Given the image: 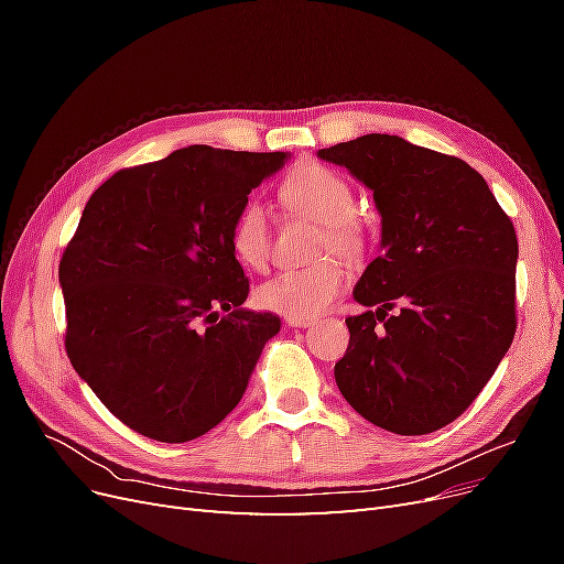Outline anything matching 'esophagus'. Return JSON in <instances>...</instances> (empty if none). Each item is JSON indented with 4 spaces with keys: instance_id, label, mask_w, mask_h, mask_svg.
<instances>
[{
    "instance_id": "esophagus-1",
    "label": "esophagus",
    "mask_w": 564,
    "mask_h": 564,
    "mask_svg": "<svg viewBox=\"0 0 564 564\" xmlns=\"http://www.w3.org/2000/svg\"><path fill=\"white\" fill-rule=\"evenodd\" d=\"M284 324L292 329H305V327H311L313 319L311 317H284Z\"/></svg>"
}]
</instances>
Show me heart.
<instances>
[{
    "mask_svg": "<svg viewBox=\"0 0 564 564\" xmlns=\"http://www.w3.org/2000/svg\"><path fill=\"white\" fill-rule=\"evenodd\" d=\"M286 209L305 214L322 226L319 253L336 251L346 259L362 253L365 230L357 224L355 191L334 169L305 162L289 174L280 187ZM230 249L247 268L261 270L270 259V224L259 199L245 202L230 226ZM346 270L336 259H322L308 268L282 270L259 286L263 308L286 317H317L340 294Z\"/></svg>",
    "mask_w": 564,
    "mask_h": 564,
    "instance_id": "obj_1",
    "label": "heart"
}]
</instances>
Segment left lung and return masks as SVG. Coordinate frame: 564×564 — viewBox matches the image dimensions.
<instances>
[{
    "mask_svg": "<svg viewBox=\"0 0 564 564\" xmlns=\"http://www.w3.org/2000/svg\"><path fill=\"white\" fill-rule=\"evenodd\" d=\"M317 158L369 187L381 216V253L352 289L373 311L346 319L340 395L390 433L445 429L513 344L516 228L470 164L400 135L367 133Z\"/></svg>",
    "mask_w": 564,
    "mask_h": 564,
    "instance_id": "obj_1",
    "label": "left lung"
}]
</instances>
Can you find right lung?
I'll return each instance as SVG.
<instances>
[{
    "label": "right lung",
    "mask_w": 564,
    "mask_h": 564,
    "mask_svg": "<svg viewBox=\"0 0 564 564\" xmlns=\"http://www.w3.org/2000/svg\"><path fill=\"white\" fill-rule=\"evenodd\" d=\"M289 152L187 145L122 169L89 197L65 247V350L110 412L187 442L242 400L278 315L242 308L249 280L230 226Z\"/></svg>",
    "instance_id": "obj_1"
}]
</instances>
